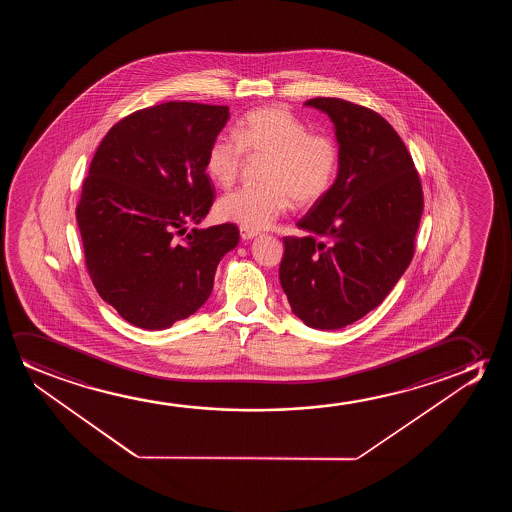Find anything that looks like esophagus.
Masks as SVG:
<instances>
[{"instance_id":"1","label":"esophagus","mask_w":512,"mask_h":512,"mask_svg":"<svg viewBox=\"0 0 512 512\" xmlns=\"http://www.w3.org/2000/svg\"><path fill=\"white\" fill-rule=\"evenodd\" d=\"M239 234H241V239H245V241H248V239H253L255 236H257V232L255 231H248V229H239Z\"/></svg>"}]
</instances>
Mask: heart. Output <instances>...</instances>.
Segmentation results:
<instances>
[{"instance_id": "obj_1", "label": "heart", "mask_w": 512, "mask_h": 512, "mask_svg": "<svg viewBox=\"0 0 512 512\" xmlns=\"http://www.w3.org/2000/svg\"><path fill=\"white\" fill-rule=\"evenodd\" d=\"M238 138L220 134L206 154V173L218 187H231L245 166L246 154L267 159L264 187H246L222 197L218 215L248 231L267 229L294 201L309 208L329 192L337 166L336 141L309 133L294 112L280 105L262 106L238 122Z\"/></svg>"}]
</instances>
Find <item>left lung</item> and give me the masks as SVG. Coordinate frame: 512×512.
<instances>
[{"mask_svg": "<svg viewBox=\"0 0 512 512\" xmlns=\"http://www.w3.org/2000/svg\"><path fill=\"white\" fill-rule=\"evenodd\" d=\"M306 105L329 115L339 171L329 192L283 238L280 283L311 329H343L378 308L413 260L423 213L420 175L379 113L339 98Z\"/></svg>", "mask_w": 512, "mask_h": 512, "instance_id": "8db88e82", "label": "left lung"}]
</instances>
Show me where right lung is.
Instances as JSON below:
<instances>
[{
  "label": "right lung",
  "mask_w": 512,
  "mask_h": 512,
  "mask_svg": "<svg viewBox=\"0 0 512 512\" xmlns=\"http://www.w3.org/2000/svg\"><path fill=\"white\" fill-rule=\"evenodd\" d=\"M227 120L229 106L168 101L117 122L92 157L77 206L85 266L134 327L168 329L194 315L238 245L234 224L185 227L215 199L204 164Z\"/></svg>",
  "instance_id": "1"
}]
</instances>
